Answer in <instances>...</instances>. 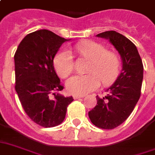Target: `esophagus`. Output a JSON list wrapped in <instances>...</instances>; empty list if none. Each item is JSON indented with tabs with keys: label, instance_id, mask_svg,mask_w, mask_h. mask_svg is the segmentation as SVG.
<instances>
[{
	"label": "esophagus",
	"instance_id": "esophagus-1",
	"mask_svg": "<svg viewBox=\"0 0 155 155\" xmlns=\"http://www.w3.org/2000/svg\"><path fill=\"white\" fill-rule=\"evenodd\" d=\"M84 97V95H73V99L74 100H78L79 98H83Z\"/></svg>",
	"mask_w": 155,
	"mask_h": 155
}]
</instances>
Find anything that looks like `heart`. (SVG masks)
<instances>
[{"mask_svg": "<svg viewBox=\"0 0 155 155\" xmlns=\"http://www.w3.org/2000/svg\"><path fill=\"white\" fill-rule=\"evenodd\" d=\"M77 50L92 60L88 74L72 77L67 82L68 91L74 95H86L97 89L101 80L104 85L111 84L119 73V60L114 53L109 52L100 43L87 41L77 46ZM54 66L57 74L68 78L73 71V54L68 49L60 51L54 58Z\"/></svg>", "mask_w": 155, "mask_h": 155, "instance_id": "obj_1", "label": "heart"}]
</instances>
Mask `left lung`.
<instances>
[{
	"label": "left lung",
	"instance_id": "1",
	"mask_svg": "<svg viewBox=\"0 0 155 155\" xmlns=\"http://www.w3.org/2000/svg\"><path fill=\"white\" fill-rule=\"evenodd\" d=\"M105 38L119 53L123 68L114 83L106 90L104 97L96 96L97 104L89 111L91 123L102 129H114L130 116L140 96L143 64L137 46L128 38L115 31L96 35Z\"/></svg>",
	"mask_w": 155,
	"mask_h": 155
}]
</instances>
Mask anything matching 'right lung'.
<instances>
[{"label":"right lung","instance_id":"obj_1","mask_svg":"<svg viewBox=\"0 0 155 155\" xmlns=\"http://www.w3.org/2000/svg\"><path fill=\"white\" fill-rule=\"evenodd\" d=\"M67 39L46 29L29 33L15 54V91L24 111L43 127L58 126L65 118L73 96L64 97L54 68V58Z\"/></svg>","mask_w":155,"mask_h":155}]
</instances>
